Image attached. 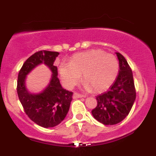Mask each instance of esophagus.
Here are the masks:
<instances>
[{
  "label": "esophagus",
  "instance_id": "1",
  "mask_svg": "<svg viewBox=\"0 0 156 156\" xmlns=\"http://www.w3.org/2000/svg\"><path fill=\"white\" fill-rule=\"evenodd\" d=\"M83 98V95H82V94H78V93H76V92H75L73 95V99H78V98Z\"/></svg>",
  "mask_w": 156,
  "mask_h": 156
}]
</instances>
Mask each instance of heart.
I'll return each mask as SVG.
<instances>
[{"label": "heart", "instance_id": "obj_1", "mask_svg": "<svg viewBox=\"0 0 156 156\" xmlns=\"http://www.w3.org/2000/svg\"><path fill=\"white\" fill-rule=\"evenodd\" d=\"M58 72L62 83L67 89L79 81L80 76L85 80L86 88L96 92L108 89L117 78L119 62L112 54L101 50H89L74 54L68 62H62Z\"/></svg>", "mask_w": 156, "mask_h": 156}]
</instances>
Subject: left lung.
I'll use <instances>...</instances> for the list:
<instances>
[{
    "label": "left lung",
    "instance_id": "left-lung-1",
    "mask_svg": "<svg viewBox=\"0 0 156 156\" xmlns=\"http://www.w3.org/2000/svg\"><path fill=\"white\" fill-rule=\"evenodd\" d=\"M116 54L119 60V74L106 92L96 97L98 105L92 111L94 119L103 125H116L122 121L136 100L131 69L122 55Z\"/></svg>",
    "mask_w": 156,
    "mask_h": 156
}]
</instances>
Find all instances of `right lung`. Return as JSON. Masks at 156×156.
Segmentation results:
<instances>
[{"label": "right lung", "instance_id": "obj_1", "mask_svg": "<svg viewBox=\"0 0 156 156\" xmlns=\"http://www.w3.org/2000/svg\"><path fill=\"white\" fill-rule=\"evenodd\" d=\"M58 52L41 51L27 59L20 70L17 79V94L25 112L36 124L52 128L60 124L69 112L73 92L62 88L58 78L57 67L53 65ZM43 63L52 75L48 86L38 93H32L26 87L27 76L34 69Z\"/></svg>", "mask_w": 156, "mask_h": 156}]
</instances>
